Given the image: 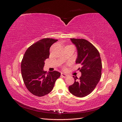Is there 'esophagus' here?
I'll return each instance as SVG.
<instances>
[{"mask_svg": "<svg viewBox=\"0 0 122 122\" xmlns=\"http://www.w3.org/2000/svg\"><path fill=\"white\" fill-rule=\"evenodd\" d=\"M61 76L62 77H64V78H66V77H68V75H66V74H64V73H61Z\"/></svg>", "mask_w": 122, "mask_h": 122, "instance_id": "1", "label": "esophagus"}]
</instances>
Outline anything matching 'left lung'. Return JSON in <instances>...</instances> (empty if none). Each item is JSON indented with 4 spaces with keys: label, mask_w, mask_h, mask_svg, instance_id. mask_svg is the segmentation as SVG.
<instances>
[{
    "label": "left lung",
    "mask_w": 122,
    "mask_h": 122,
    "mask_svg": "<svg viewBox=\"0 0 122 122\" xmlns=\"http://www.w3.org/2000/svg\"><path fill=\"white\" fill-rule=\"evenodd\" d=\"M77 48L78 56L76 62L81 65L78 70L81 76L78 79L73 76L75 82L69 86L72 95L84 97L91 94L101 77L102 62L98 50L93 44L85 39H71Z\"/></svg>",
    "instance_id": "left-lung-1"
}]
</instances>
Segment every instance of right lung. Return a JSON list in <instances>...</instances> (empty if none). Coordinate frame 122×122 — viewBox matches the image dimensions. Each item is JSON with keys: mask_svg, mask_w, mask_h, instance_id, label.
<instances>
[{"mask_svg": "<svg viewBox=\"0 0 122 122\" xmlns=\"http://www.w3.org/2000/svg\"><path fill=\"white\" fill-rule=\"evenodd\" d=\"M57 40L45 38L28 48L21 61V74L27 89L36 96H44L50 93L55 81L61 76L56 71L47 73L43 68L49 57L50 48Z\"/></svg>", "mask_w": 122, "mask_h": 122, "instance_id": "add662e5", "label": "right lung"}]
</instances>
